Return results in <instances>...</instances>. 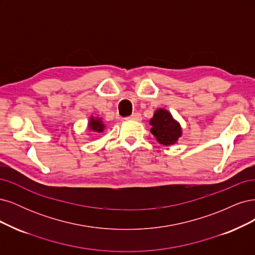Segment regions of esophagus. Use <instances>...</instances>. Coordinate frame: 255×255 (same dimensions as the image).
<instances>
[{"mask_svg":"<svg viewBox=\"0 0 255 255\" xmlns=\"http://www.w3.org/2000/svg\"><path fill=\"white\" fill-rule=\"evenodd\" d=\"M130 120H132V121H141L142 117H141V114L136 112V113H133L132 116L130 117Z\"/></svg>","mask_w":255,"mask_h":255,"instance_id":"1","label":"esophagus"}]
</instances>
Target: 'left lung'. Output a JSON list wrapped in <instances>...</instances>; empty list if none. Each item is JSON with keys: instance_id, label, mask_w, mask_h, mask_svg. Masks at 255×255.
I'll return each instance as SVG.
<instances>
[{"instance_id": "obj_1", "label": "left lung", "mask_w": 255, "mask_h": 255, "mask_svg": "<svg viewBox=\"0 0 255 255\" xmlns=\"http://www.w3.org/2000/svg\"><path fill=\"white\" fill-rule=\"evenodd\" d=\"M149 124L151 126L150 132L161 145L177 144L179 138L182 136L181 125L166 109L159 108L155 110L153 117L149 120Z\"/></svg>"}]
</instances>
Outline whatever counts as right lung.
Listing matches in <instances>:
<instances>
[{"label":"right lung","mask_w":255,"mask_h":255,"mask_svg":"<svg viewBox=\"0 0 255 255\" xmlns=\"http://www.w3.org/2000/svg\"><path fill=\"white\" fill-rule=\"evenodd\" d=\"M87 128H88L89 131H91V132H94L95 134L96 133H103L105 128H106V125L104 124L103 118L91 116V117L89 118Z\"/></svg>","instance_id":"right-lung-1"}]
</instances>
